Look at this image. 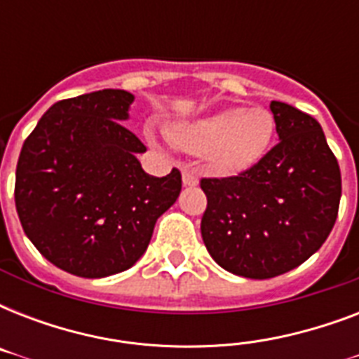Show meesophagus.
<instances>
[{
	"label": "esophagus",
	"instance_id": "34e87169",
	"mask_svg": "<svg viewBox=\"0 0 359 359\" xmlns=\"http://www.w3.org/2000/svg\"><path fill=\"white\" fill-rule=\"evenodd\" d=\"M182 182L184 186H196L197 184V171L191 168H182Z\"/></svg>",
	"mask_w": 359,
	"mask_h": 359
}]
</instances>
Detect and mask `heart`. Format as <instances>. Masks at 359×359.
Instances as JSON below:
<instances>
[{
  "mask_svg": "<svg viewBox=\"0 0 359 359\" xmlns=\"http://www.w3.org/2000/svg\"><path fill=\"white\" fill-rule=\"evenodd\" d=\"M276 119L264 108H227L190 123L177 124L171 140L190 152H208V162L222 173H238L255 165L272 145Z\"/></svg>",
  "mask_w": 359,
  "mask_h": 359,
  "instance_id": "obj_1",
  "label": "heart"
}]
</instances>
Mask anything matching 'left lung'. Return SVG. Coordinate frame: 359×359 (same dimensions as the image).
Returning a JSON list of instances; mask_svg holds the SVG:
<instances>
[{
    "instance_id": "8db88e82",
    "label": "left lung",
    "mask_w": 359,
    "mask_h": 359,
    "mask_svg": "<svg viewBox=\"0 0 359 359\" xmlns=\"http://www.w3.org/2000/svg\"><path fill=\"white\" fill-rule=\"evenodd\" d=\"M279 143L242 173L201 179L203 242L219 266L270 279L306 262L332 233L341 171L317 119L270 102Z\"/></svg>"
}]
</instances>
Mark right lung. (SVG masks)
I'll list each match as a JSON object with an SVG mask.
<instances>
[{
    "label": "right lung",
    "instance_id": "obj_1",
    "mask_svg": "<svg viewBox=\"0 0 359 359\" xmlns=\"http://www.w3.org/2000/svg\"><path fill=\"white\" fill-rule=\"evenodd\" d=\"M132 100L123 89L59 100L20 152L14 203L24 233L80 278L134 266L182 188L177 168L160 179L141 168L135 154L145 145L121 123Z\"/></svg>",
    "mask_w": 359,
    "mask_h": 359
}]
</instances>
